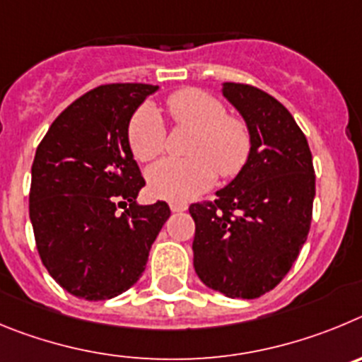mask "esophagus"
Instances as JSON below:
<instances>
[{
    "label": "esophagus",
    "mask_w": 362,
    "mask_h": 362,
    "mask_svg": "<svg viewBox=\"0 0 362 362\" xmlns=\"http://www.w3.org/2000/svg\"><path fill=\"white\" fill-rule=\"evenodd\" d=\"M169 207H171V211H173V213H182V211H187L189 205L184 204V202H171V204H169Z\"/></svg>",
    "instance_id": "obj_1"
}]
</instances>
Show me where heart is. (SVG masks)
Instances as JSON below:
<instances>
[{
    "label": "heart",
    "instance_id": "heart-1",
    "mask_svg": "<svg viewBox=\"0 0 362 362\" xmlns=\"http://www.w3.org/2000/svg\"><path fill=\"white\" fill-rule=\"evenodd\" d=\"M173 122L194 132L189 146L193 158H164L148 169V185L155 197L185 202L213 185L216 173L234 177L250 153V133L242 119L226 115V108L209 93L187 88L168 99ZM128 144L139 162L157 158L165 146V128L155 106L146 104L133 113Z\"/></svg>",
    "mask_w": 362,
    "mask_h": 362
}]
</instances>
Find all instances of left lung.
Listing matches in <instances>:
<instances>
[{
    "instance_id": "obj_1",
    "label": "left lung",
    "mask_w": 362,
    "mask_h": 362,
    "mask_svg": "<svg viewBox=\"0 0 362 362\" xmlns=\"http://www.w3.org/2000/svg\"><path fill=\"white\" fill-rule=\"evenodd\" d=\"M221 93L243 117L250 153L216 200L193 204V265L205 286L227 298L272 291L307 242L315 175L307 136L279 100L249 84Z\"/></svg>"
}]
</instances>
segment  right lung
Returning <instances> with one entry per match:
<instances>
[{"label":"right lung","mask_w":362,"mask_h":362,"mask_svg":"<svg viewBox=\"0 0 362 362\" xmlns=\"http://www.w3.org/2000/svg\"><path fill=\"white\" fill-rule=\"evenodd\" d=\"M157 90L141 83L93 88L37 146L30 185L35 243L52 278L77 298L112 299L135 285L171 214L165 202L136 204L146 182L128 144L133 113Z\"/></svg>","instance_id":"right-lung-1"}]
</instances>
